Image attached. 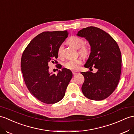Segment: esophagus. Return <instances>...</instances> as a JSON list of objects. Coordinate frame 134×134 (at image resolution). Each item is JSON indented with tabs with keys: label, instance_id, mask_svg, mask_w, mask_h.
I'll use <instances>...</instances> for the list:
<instances>
[{
	"label": "esophagus",
	"instance_id": "esophagus-1",
	"mask_svg": "<svg viewBox=\"0 0 134 134\" xmlns=\"http://www.w3.org/2000/svg\"><path fill=\"white\" fill-rule=\"evenodd\" d=\"M72 73L74 75H76L78 73V71H76V70H73L72 71Z\"/></svg>",
	"mask_w": 134,
	"mask_h": 134
}]
</instances>
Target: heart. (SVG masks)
<instances>
[{
  "mask_svg": "<svg viewBox=\"0 0 134 134\" xmlns=\"http://www.w3.org/2000/svg\"><path fill=\"white\" fill-rule=\"evenodd\" d=\"M68 44L70 46L76 49H79V53L83 56H87L89 54V49L86 46L83 45L84 41L82 38L78 36H71L67 41ZM63 47L60 46L58 48L57 54L58 56H60L62 53ZM82 63V61L80 58H76L74 60L68 61L64 64L65 67L66 69L70 70H77L79 68L80 65Z\"/></svg>",
  "mask_w": 134,
  "mask_h": 134,
  "instance_id": "heart-1",
  "label": "heart"
}]
</instances>
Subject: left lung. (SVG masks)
<instances>
[{"label": "left lung", "mask_w": 134, "mask_h": 134, "mask_svg": "<svg viewBox=\"0 0 134 134\" xmlns=\"http://www.w3.org/2000/svg\"><path fill=\"white\" fill-rule=\"evenodd\" d=\"M77 36L89 42L90 53L84 66L97 69L96 73L81 72L85 81L82 92L94 100L106 99L115 90L120 79L122 56L116 42L100 28L89 27L78 32Z\"/></svg>", "instance_id": "left-lung-1"}]
</instances>
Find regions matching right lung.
<instances>
[{
  "instance_id": "1",
  "label": "right lung",
  "mask_w": 134,
  "mask_h": 134,
  "mask_svg": "<svg viewBox=\"0 0 134 134\" xmlns=\"http://www.w3.org/2000/svg\"><path fill=\"white\" fill-rule=\"evenodd\" d=\"M67 37V31L44 32L31 40L23 53L21 67L25 85L42 102H59L72 78V72L66 68L59 70L56 75L49 72L48 67L49 63H54L57 58L58 48Z\"/></svg>"
}]
</instances>
